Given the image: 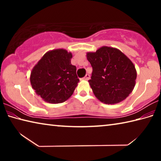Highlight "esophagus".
I'll return each instance as SVG.
<instances>
[{"label":"esophagus","instance_id":"obj_1","mask_svg":"<svg viewBox=\"0 0 161 161\" xmlns=\"http://www.w3.org/2000/svg\"><path fill=\"white\" fill-rule=\"evenodd\" d=\"M89 78H90V75H89V74H86V75H85V77H84V80H89Z\"/></svg>","mask_w":161,"mask_h":161}]
</instances>
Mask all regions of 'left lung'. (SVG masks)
<instances>
[{"label":"left lung","mask_w":161,"mask_h":161,"mask_svg":"<svg viewBox=\"0 0 161 161\" xmlns=\"http://www.w3.org/2000/svg\"><path fill=\"white\" fill-rule=\"evenodd\" d=\"M92 67L89 84L95 96L107 104L121 102L131 93L137 74L133 62L118 49L102 47L88 53Z\"/></svg>","instance_id":"obj_1"}]
</instances>
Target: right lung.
<instances>
[{"mask_svg":"<svg viewBox=\"0 0 161 161\" xmlns=\"http://www.w3.org/2000/svg\"><path fill=\"white\" fill-rule=\"evenodd\" d=\"M72 54L63 49L44 54L32 70L31 83L46 102L62 103L72 96L80 80L77 68L71 64Z\"/></svg>","mask_w":161,"mask_h":161,"instance_id":"1","label":"right lung"}]
</instances>
